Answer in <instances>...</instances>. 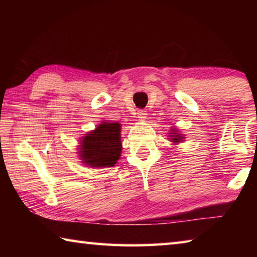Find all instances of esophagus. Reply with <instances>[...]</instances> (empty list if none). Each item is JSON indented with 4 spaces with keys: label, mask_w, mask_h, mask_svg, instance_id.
Returning <instances> with one entry per match:
<instances>
[{
    "label": "esophagus",
    "mask_w": 257,
    "mask_h": 257,
    "mask_svg": "<svg viewBox=\"0 0 257 257\" xmlns=\"http://www.w3.org/2000/svg\"><path fill=\"white\" fill-rule=\"evenodd\" d=\"M137 118L141 121H144L147 118V111L145 110H139L137 112Z\"/></svg>",
    "instance_id": "1"
}]
</instances>
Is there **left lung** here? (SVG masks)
<instances>
[{
	"mask_svg": "<svg viewBox=\"0 0 257 257\" xmlns=\"http://www.w3.org/2000/svg\"><path fill=\"white\" fill-rule=\"evenodd\" d=\"M170 141L172 143H175V144H178V143H180L182 139H184V136L182 135H180L179 133L177 132V129H171V133H170Z\"/></svg>",
	"mask_w": 257,
	"mask_h": 257,
	"instance_id": "8db88e82",
	"label": "left lung"
}]
</instances>
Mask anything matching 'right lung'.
<instances>
[{
    "mask_svg": "<svg viewBox=\"0 0 257 257\" xmlns=\"http://www.w3.org/2000/svg\"><path fill=\"white\" fill-rule=\"evenodd\" d=\"M121 124L118 122H102L81 138L79 158L90 168L113 167L120 159Z\"/></svg>",
    "mask_w": 257,
    "mask_h": 257,
    "instance_id": "add662e5",
    "label": "right lung"
}]
</instances>
